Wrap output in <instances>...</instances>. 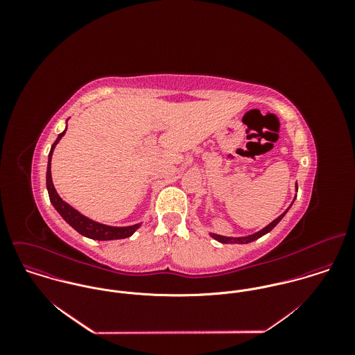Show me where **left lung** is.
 <instances>
[{
	"label": "left lung",
	"instance_id": "left-lung-1",
	"mask_svg": "<svg viewBox=\"0 0 355 355\" xmlns=\"http://www.w3.org/2000/svg\"><path fill=\"white\" fill-rule=\"evenodd\" d=\"M297 190H298V186H297ZM287 210H288V209H287ZM287 210H286L283 214H280L276 220H273L269 225H266L263 230H261L259 232H257V234H254V235H250V236H246V238H228V236H221V235L211 234V238H214L216 241H218V242H221V243H250V242H253L255 239L263 236V235L268 234L269 231H272V230L279 224V221L284 217V214L287 213Z\"/></svg>",
	"mask_w": 355,
	"mask_h": 355
}]
</instances>
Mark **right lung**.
Returning <instances> with one entry per match:
<instances>
[{"mask_svg":"<svg viewBox=\"0 0 355 355\" xmlns=\"http://www.w3.org/2000/svg\"><path fill=\"white\" fill-rule=\"evenodd\" d=\"M67 131V130H65ZM64 132H61L58 135V138L55 139V142L51 145V153H49V162H48V171H46V187H48V193H49V198L53 206L55 207V210L61 214V217L73 228L76 230L80 235L87 236L90 239H97V241H113V239H124L131 236L138 228L139 224L131 225V227H110V225H103L97 221H93L87 217H85L83 214H80L79 211H76L73 207H71L68 203L64 202L60 196L57 194L53 182H51V154L55 148V145L58 144V141L64 137Z\"/></svg>","mask_w":355,"mask_h":355,"instance_id":"obj_1","label":"right lung"}]
</instances>
